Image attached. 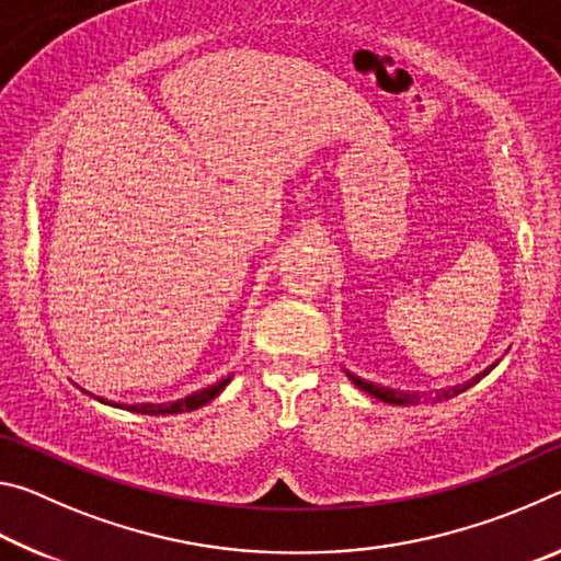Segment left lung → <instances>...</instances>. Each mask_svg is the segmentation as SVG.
<instances>
[{"label":"left lung","instance_id":"1","mask_svg":"<svg viewBox=\"0 0 561 561\" xmlns=\"http://www.w3.org/2000/svg\"><path fill=\"white\" fill-rule=\"evenodd\" d=\"M492 368H495V364H492L490 368H485V371H482V374L472 376L470 381L458 383V386H450V388H443V391H431V393L398 391V388H388V386H378V383L366 381V378H358L356 374H351V371H346V376L351 378V381H354V386L360 388V391L368 393V396H374V398H378V401L393 403V405H417V403H423V401H433V403H435V401H448V398L458 396V393H462V391H468V388L478 383L480 378H485V376L492 371Z\"/></svg>","mask_w":561,"mask_h":561}]
</instances>
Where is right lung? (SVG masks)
I'll list each match as a JSON object with an SVG mask.
<instances>
[{"label": "right lung", "mask_w": 561, "mask_h": 561, "mask_svg": "<svg viewBox=\"0 0 561 561\" xmlns=\"http://www.w3.org/2000/svg\"><path fill=\"white\" fill-rule=\"evenodd\" d=\"M230 381H232V376H227V378H222V381H217L215 386H207V388H203V391H195V393H190L185 398H178V401H168V403H133V405H128V403L106 401V398H101V396H93V398H96V401H101V403H106V405L123 408V411H133V413L173 415V413H183V411H195V408L210 403L215 396H220L225 391V386ZM83 393H89V391H83Z\"/></svg>", "instance_id": "add662e5"}]
</instances>
